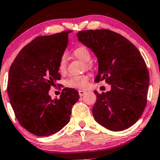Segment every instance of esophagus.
<instances>
[{"label":"esophagus","mask_w":160,"mask_h":160,"mask_svg":"<svg viewBox=\"0 0 160 160\" xmlns=\"http://www.w3.org/2000/svg\"><path fill=\"white\" fill-rule=\"evenodd\" d=\"M78 92H79V95H80V97L83 96V95L86 94V91H84V90H79Z\"/></svg>","instance_id":"34e87169"}]
</instances>
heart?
Listing matches in <instances>:
<instances>
[{
    "label": "heart",
    "mask_w": 160,
    "mask_h": 160,
    "mask_svg": "<svg viewBox=\"0 0 160 160\" xmlns=\"http://www.w3.org/2000/svg\"><path fill=\"white\" fill-rule=\"evenodd\" d=\"M73 55L80 61L86 62L85 65L87 68L90 67V65L88 63V62H89V60L91 59V53L86 47L81 46V47H77L73 52ZM66 66H67V58L65 55H63L60 58L59 62H58V70L60 72H65L66 71ZM88 80H89V77L87 75H76L68 79L66 81V85L69 87L82 89V88L86 87Z\"/></svg>",
    "instance_id": "heart-1"
}]
</instances>
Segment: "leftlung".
<instances>
[{"mask_svg": "<svg viewBox=\"0 0 160 160\" xmlns=\"http://www.w3.org/2000/svg\"><path fill=\"white\" fill-rule=\"evenodd\" d=\"M77 35L98 58L95 82L105 80L111 86L102 94L94 91L95 120L111 131L129 128L138 120L147 104L149 72L142 56L129 40L111 30H85Z\"/></svg>", "mask_w": 160, "mask_h": 160, "instance_id": "obj_1", "label": "left lung"}]
</instances>
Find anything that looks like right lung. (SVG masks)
I'll return each instance as SVG.
<instances>
[{"mask_svg":"<svg viewBox=\"0 0 160 160\" xmlns=\"http://www.w3.org/2000/svg\"><path fill=\"white\" fill-rule=\"evenodd\" d=\"M71 32L38 37L21 49L9 71L7 92L16 119L37 136H49L65 126L80 98L71 88H65L58 99L49 95L51 86L61 79L58 62Z\"/></svg>","mask_w":160,"mask_h":160,"instance_id":"right-lung-1","label":"right lung"}]
</instances>
